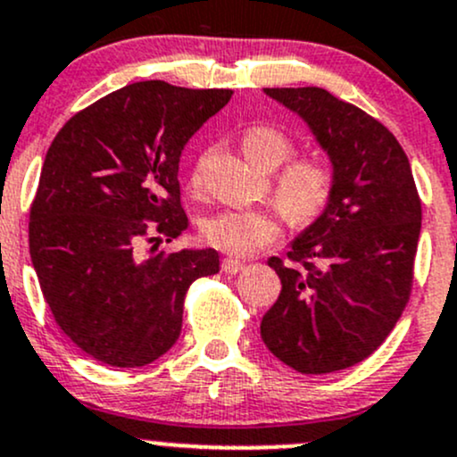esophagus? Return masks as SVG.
<instances>
[{"label":"esophagus","instance_id":"esophagus-1","mask_svg":"<svg viewBox=\"0 0 457 457\" xmlns=\"http://www.w3.org/2000/svg\"><path fill=\"white\" fill-rule=\"evenodd\" d=\"M220 269H223V273L234 275V273H240V270L245 269V262H240V260H237V258H225L223 262H220Z\"/></svg>","mask_w":457,"mask_h":457}]
</instances>
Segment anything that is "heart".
<instances>
[{
	"label": "heart",
	"mask_w": 457,
	"mask_h": 457,
	"mask_svg": "<svg viewBox=\"0 0 457 457\" xmlns=\"http://www.w3.org/2000/svg\"><path fill=\"white\" fill-rule=\"evenodd\" d=\"M240 147L249 162L264 171L278 169L293 154L290 138L269 125L247 129L240 138ZM332 193L334 171L320 158L295 160L275 179V199L297 223L317 219L332 199ZM202 234L220 252L247 258L275 243L282 234V223L270 210H223L204 220Z\"/></svg>",
	"instance_id": "b5f03b06"
}]
</instances>
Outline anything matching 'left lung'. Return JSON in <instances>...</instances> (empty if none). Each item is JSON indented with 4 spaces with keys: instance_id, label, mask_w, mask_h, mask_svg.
<instances>
[{
    "instance_id": "1",
    "label": "left lung",
    "mask_w": 457,
    "mask_h": 457,
    "mask_svg": "<svg viewBox=\"0 0 457 457\" xmlns=\"http://www.w3.org/2000/svg\"><path fill=\"white\" fill-rule=\"evenodd\" d=\"M308 125L334 171L323 212L270 258L282 279L260 323L275 358L305 375L369 358L395 328L412 290L420 199L397 138L325 88H264Z\"/></svg>"
}]
</instances>
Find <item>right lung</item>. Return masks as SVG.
<instances>
[{
  "label": "right lung",
  "instance_id": "right-lung-1",
  "mask_svg": "<svg viewBox=\"0 0 457 457\" xmlns=\"http://www.w3.org/2000/svg\"><path fill=\"white\" fill-rule=\"evenodd\" d=\"M229 97L228 88L129 84L69 119L47 149L29 255L60 329L90 358L121 369L158 360L182 332L188 286L219 273L214 249L143 247L188 228L179 155Z\"/></svg>",
  "mask_w": 457,
  "mask_h": 457
}]
</instances>
